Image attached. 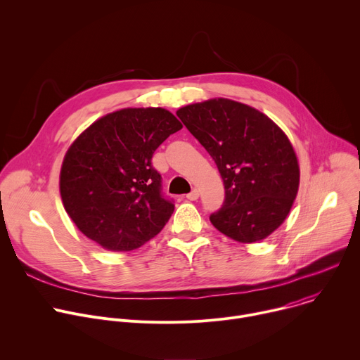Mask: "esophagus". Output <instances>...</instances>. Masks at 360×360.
<instances>
[{
    "instance_id": "esophagus-1",
    "label": "esophagus",
    "mask_w": 360,
    "mask_h": 360,
    "mask_svg": "<svg viewBox=\"0 0 360 360\" xmlns=\"http://www.w3.org/2000/svg\"><path fill=\"white\" fill-rule=\"evenodd\" d=\"M186 198H188L189 200H196V199L199 198V191H198V189H192V191L186 195Z\"/></svg>"
}]
</instances>
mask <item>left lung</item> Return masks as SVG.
Returning a JSON list of instances; mask_svg holds the SVG:
<instances>
[{"mask_svg":"<svg viewBox=\"0 0 360 360\" xmlns=\"http://www.w3.org/2000/svg\"><path fill=\"white\" fill-rule=\"evenodd\" d=\"M176 115L208 150L225 185L212 225L242 243L269 236L286 219L299 188V164L285 132L265 114L215 98Z\"/></svg>","mask_w":360,"mask_h":360,"instance_id":"8db88e82","label":"left lung"}]
</instances>
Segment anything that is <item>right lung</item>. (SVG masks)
Wrapping results in <instances>:
<instances>
[{
	"label": "right lung",
	"instance_id": "add662e5",
	"mask_svg": "<svg viewBox=\"0 0 360 360\" xmlns=\"http://www.w3.org/2000/svg\"><path fill=\"white\" fill-rule=\"evenodd\" d=\"M181 128L164 108H125L99 118L72 142L60 192L86 238L107 250L128 252L162 231L174 202L162 193L152 155Z\"/></svg>",
	"mask_w": 360,
	"mask_h": 360
}]
</instances>
